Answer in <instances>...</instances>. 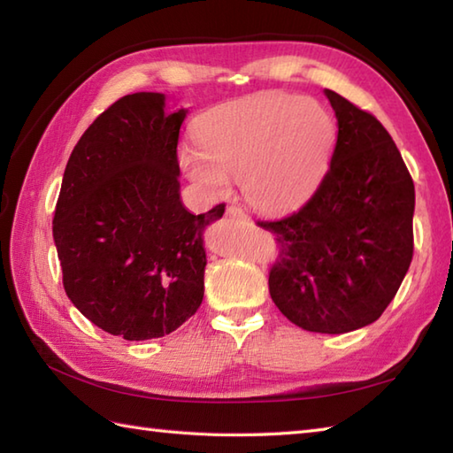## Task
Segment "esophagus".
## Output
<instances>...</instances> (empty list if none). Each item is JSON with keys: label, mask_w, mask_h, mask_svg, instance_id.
Here are the masks:
<instances>
[{"label": "esophagus", "mask_w": 453, "mask_h": 453, "mask_svg": "<svg viewBox=\"0 0 453 453\" xmlns=\"http://www.w3.org/2000/svg\"><path fill=\"white\" fill-rule=\"evenodd\" d=\"M226 217L233 219V220H238V223H249V220H250V217L246 215V212L241 207H236V204H230V207L226 209Z\"/></svg>", "instance_id": "obj_1"}]
</instances>
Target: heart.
I'll return each instance as SVG.
<instances>
[{"label":"heart","mask_w":453,"mask_h":453,"mask_svg":"<svg viewBox=\"0 0 453 453\" xmlns=\"http://www.w3.org/2000/svg\"><path fill=\"white\" fill-rule=\"evenodd\" d=\"M197 148L179 150V165L212 197L241 179L252 207L278 212L296 207L326 175L337 127L315 100L262 94L204 114L195 130Z\"/></svg>","instance_id":"1"}]
</instances>
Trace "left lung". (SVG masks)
<instances>
[{"label": "left lung", "mask_w": 453, "mask_h": 453, "mask_svg": "<svg viewBox=\"0 0 453 453\" xmlns=\"http://www.w3.org/2000/svg\"><path fill=\"white\" fill-rule=\"evenodd\" d=\"M326 96L339 126L327 173L302 209L258 226L278 246L268 278L278 310L335 335L377 321L395 300L414 252V181L377 118Z\"/></svg>", "instance_id": "obj_1"}]
</instances>
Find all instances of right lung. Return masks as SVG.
Masks as SVG:
<instances>
[{"mask_svg": "<svg viewBox=\"0 0 453 453\" xmlns=\"http://www.w3.org/2000/svg\"><path fill=\"white\" fill-rule=\"evenodd\" d=\"M187 110L135 92L104 110L76 143L63 175L53 238L68 300L110 335L164 337L199 310L203 215L179 197V130Z\"/></svg>", "mask_w": 453, "mask_h": 453, "instance_id": "add662e5", "label": "right lung"}]
</instances>
